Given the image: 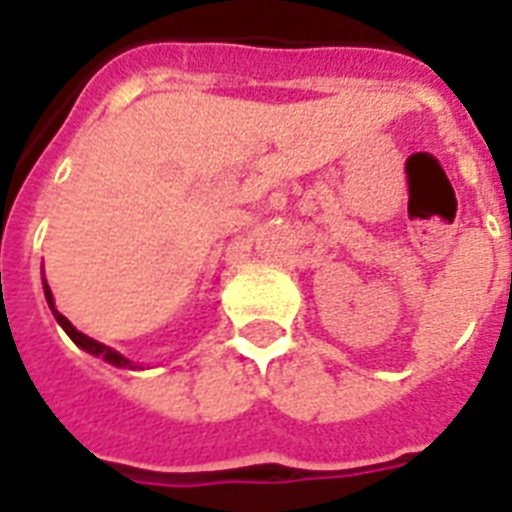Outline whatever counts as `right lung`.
<instances>
[{
  "mask_svg": "<svg viewBox=\"0 0 512 512\" xmlns=\"http://www.w3.org/2000/svg\"><path fill=\"white\" fill-rule=\"evenodd\" d=\"M43 287H45V301H48V306H51V312H54L56 323L62 325L64 333H67V336H70V339H73V342L78 344L81 350L92 352V355H97V358H102V361L113 363V366H119V369H135V366H132V361H127V358H124L121 352L111 350V347H105V344H100V342H94L92 336H86V333H81V331H78V328H75L73 323H70V320H67V317H64V314L56 312L54 295H51V287L45 285V282H43Z\"/></svg>",
  "mask_w": 512,
  "mask_h": 512,
  "instance_id": "obj_1",
  "label": "right lung"
}]
</instances>
